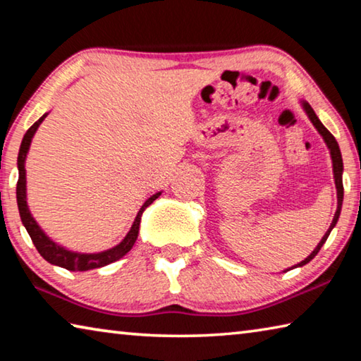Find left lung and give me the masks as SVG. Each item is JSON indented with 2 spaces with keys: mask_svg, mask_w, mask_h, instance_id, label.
Segmentation results:
<instances>
[{
  "mask_svg": "<svg viewBox=\"0 0 361 361\" xmlns=\"http://www.w3.org/2000/svg\"><path fill=\"white\" fill-rule=\"evenodd\" d=\"M299 103H301L304 113L307 114V118H309L310 122H312V124H314L317 132H319L320 135H322L323 142H325L326 148H328V151H329V156H331L333 175H334L333 178H334V185H336V192H338V209H336V213H334V216H333V221H331V224H329V228H328V231L325 232V235L322 237V240L319 242V245H317V247L314 248V252L310 253V255L307 256V258L302 259L301 262H298V264H295L291 269L305 266L309 261H312V259L315 258L317 253L320 252V248L323 247V243H325L326 239H328L329 232L333 231L336 223H338L339 215H341V209H342V199H344V186H342V172H344V166H342V156H341L339 145H338V142H336V138L331 135V133H329V130L326 129V127L322 124V121H320L319 118H317V114H315V111L312 109V106H310L309 103L304 102V100H301ZM286 271H290V269H286Z\"/></svg>",
  "mask_w": 361,
  "mask_h": 361,
  "instance_id": "8db88e82",
  "label": "left lung"
}]
</instances>
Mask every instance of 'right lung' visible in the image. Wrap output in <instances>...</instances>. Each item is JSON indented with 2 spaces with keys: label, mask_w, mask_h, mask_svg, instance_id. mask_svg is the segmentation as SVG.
<instances>
[{
  "label": "right lung",
  "mask_w": 361,
  "mask_h": 361,
  "mask_svg": "<svg viewBox=\"0 0 361 361\" xmlns=\"http://www.w3.org/2000/svg\"><path fill=\"white\" fill-rule=\"evenodd\" d=\"M47 114L49 113L42 114L41 118L36 121L32 127H30L25 135H23V140L20 143V149H19V157H17L19 181H17V192L16 194H17V205H19L22 224L25 226L28 235L32 237V240L35 243L36 250L39 252V255L54 266L68 269V271H73V272H76V271L82 272V271H90V269H97V267L111 264V262L121 259L126 253L130 252V248L133 247V243H135L137 237H138L140 221H142L143 212L148 209L152 202H154L159 195L162 194V191L152 194L149 199H146V202L142 205V209H140L137 213L135 221H133L130 231L127 232V235L124 237V239H122L118 245H114L113 248L103 250V252H99V253H81V252H73V250L59 245L57 242H54L51 237H49L46 232L41 229V226L33 218L32 212H30L28 204H27V170H25L27 154H28L30 145H32V140L35 137L36 130H38V127L41 126V122L46 119Z\"/></svg>",
  "instance_id": "add662e5"
}]
</instances>
